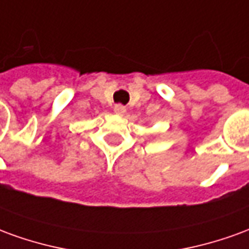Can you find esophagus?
I'll return each mask as SVG.
<instances>
[{
	"instance_id": "obj_1",
	"label": "esophagus",
	"mask_w": 249,
	"mask_h": 249,
	"mask_svg": "<svg viewBox=\"0 0 249 249\" xmlns=\"http://www.w3.org/2000/svg\"><path fill=\"white\" fill-rule=\"evenodd\" d=\"M113 110L116 114L123 116V114H125V112H126V108H125L124 105H121V104H116V105H114Z\"/></svg>"
}]
</instances>
